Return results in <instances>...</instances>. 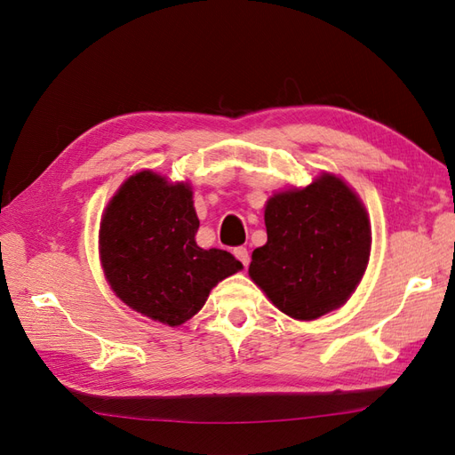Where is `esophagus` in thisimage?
Segmentation results:
<instances>
[{
	"label": "esophagus",
	"mask_w": 455,
	"mask_h": 455,
	"mask_svg": "<svg viewBox=\"0 0 455 455\" xmlns=\"http://www.w3.org/2000/svg\"><path fill=\"white\" fill-rule=\"evenodd\" d=\"M233 254H235V258L241 261V264L246 267L249 266L251 261V256H249V251L244 249V246H237V249H233Z\"/></svg>",
	"instance_id": "esophagus-1"
}]
</instances>
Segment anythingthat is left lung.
Returning a JSON list of instances; mask_svg holds the SVG:
<instances>
[{"label": "left lung", "instance_id": "8db88e82", "mask_svg": "<svg viewBox=\"0 0 455 455\" xmlns=\"http://www.w3.org/2000/svg\"><path fill=\"white\" fill-rule=\"evenodd\" d=\"M264 220L267 243L252 252L249 275L271 304L298 321L346 304L366 271L371 244L359 196L323 172L304 189L275 194Z\"/></svg>", "mask_w": 455, "mask_h": 455}]
</instances>
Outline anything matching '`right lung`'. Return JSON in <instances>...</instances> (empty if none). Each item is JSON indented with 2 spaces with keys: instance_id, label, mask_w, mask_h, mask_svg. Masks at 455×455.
Wrapping results in <instances>:
<instances>
[{
  "instance_id": "right-lung-1",
  "label": "right lung",
  "mask_w": 455,
  "mask_h": 455,
  "mask_svg": "<svg viewBox=\"0 0 455 455\" xmlns=\"http://www.w3.org/2000/svg\"><path fill=\"white\" fill-rule=\"evenodd\" d=\"M197 229L188 184L154 171L129 176L108 203L99 233L104 275L123 304L180 326L220 281L243 269L228 251L197 246Z\"/></svg>"
}]
</instances>
